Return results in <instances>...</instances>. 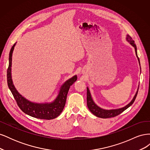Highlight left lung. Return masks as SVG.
Wrapping results in <instances>:
<instances>
[{"label":"left lung","instance_id":"1","mask_svg":"<svg viewBox=\"0 0 150 150\" xmlns=\"http://www.w3.org/2000/svg\"><path fill=\"white\" fill-rule=\"evenodd\" d=\"M126 40L129 42V44L131 45V46L134 47L136 55H137V57H138V60L139 61V64L140 65L139 59V58L138 57V54H137V46H136V44L134 43V41L129 35H126ZM140 69H141V67H140ZM138 88L137 91V93H136L134 96L132 100H131V101L129 104H127L126 106L122 107L121 108H119V109L108 110H104V109L101 108L100 107H99L98 106L96 105V104H95V103L94 102V101L92 99L91 95V93L89 91V89L87 87V105H88V109L94 115H95L98 117H101V118H109V117L116 116L117 115H119L120 114H121V113L123 112L125 110H126V109L128 108L130 106L132 105L133 103H134V101L135 100L136 98H137V94L138 92Z\"/></svg>","mask_w":150,"mask_h":150}]
</instances>
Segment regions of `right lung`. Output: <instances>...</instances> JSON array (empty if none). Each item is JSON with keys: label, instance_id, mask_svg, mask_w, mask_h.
Returning a JSON list of instances; mask_svg holds the SVG:
<instances>
[{"label": "right lung", "instance_id": "right-lung-1", "mask_svg": "<svg viewBox=\"0 0 150 150\" xmlns=\"http://www.w3.org/2000/svg\"><path fill=\"white\" fill-rule=\"evenodd\" d=\"M16 44L13 45L10 51L9 58H8L9 63L7 72V78L8 88L10 89L13 98L16 99L17 105L25 114L35 118L48 120L56 118L61 114L64 108L68 91L70 86L77 80V76L75 75L72 77L61 86L57 96L52 102L36 103L28 100L17 91L14 85L13 84L12 79V56Z\"/></svg>", "mask_w": 150, "mask_h": 150}]
</instances>
